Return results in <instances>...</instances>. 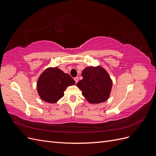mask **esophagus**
<instances>
[{"label":"esophagus","mask_w":156,"mask_h":156,"mask_svg":"<svg viewBox=\"0 0 156 156\" xmlns=\"http://www.w3.org/2000/svg\"><path fill=\"white\" fill-rule=\"evenodd\" d=\"M74 80H75V83H77L78 81H79V77H75L74 78Z\"/></svg>","instance_id":"esophagus-1"}]
</instances>
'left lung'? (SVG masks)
<instances>
[{
	"mask_svg": "<svg viewBox=\"0 0 156 156\" xmlns=\"http://www.w3.org/2000/svg\"><path fill=\"white\" fill-rule=\"evenodd\" d=\"M83 79L77 83L83 96L92 104H98L108 100L112 81L107 71L101 66H88L83 70Z\"/></svg>",
	"mask_w": 156,
	"mask_h": 156,
	"instance_id": "left-lung-1",
	"label": "left lung"
}]
</instances>
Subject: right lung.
Segmentation results:
<instances>
[{"label":"right lung","mask_w":156,"mask_h":156,"mask_svg":"<svg viewBox=\"0 0 156 156\" xmlns=\"http://www.w3.org/2000/svg\"><path fill=\"white\" fill-rule=\"evenodd\" d=\"M75 84L73 79L58 68H48L37 80V90L42 100L55 103L64 96L66 88Z\"/></svg>","instance_id":"1"}]
</instances>
